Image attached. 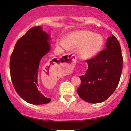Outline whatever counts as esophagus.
<instances>
[{
  "instance_id": "1",
  "label": "esophagus",
  "mask_w": 131,
  "mask_h": 131,
  "mask_svg": "<svg viewBox=\"0 0 131 131\" xmlns=\"http://www.w3.org/2000/svg\"><path fill=\"white\" fill-rule=\"evenodd\" d=\"M76 63V56L73 54H68L60 58L58 67L62 68L63 71H70L73 68Z\"/></svg>"
}]
</instances>
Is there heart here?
<instances>
[{
  "label": "heart",
  "instance_id": "b5f03b06",
  "mask_svg": "<svg viewBox=\"0 0 131 131\" xmlns=\"http://www.w3.org/2000/svg\"><path fill=\"white\" fill-rule=\"evenodd\" d=\"M104 38L100 34L86 30L74 31L66 36L64 39L57 40L56 45L62 49H78L81 58H93L101 52L104 46Z\"/></svg>",
  "mask_w": 131,
  "mask_h": 131
}]
</instances>
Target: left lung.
<instances>
[{
	"label": "left lung",
	"mask_w": 131,
	"mask_h": 131,
	"mask_svg": "<svg viewBox=\"0 0 131 131\" xmlns=\"http://www.w3.org/2000/svg\"><path fill=\"white\" fill-rule=\"evenodd\" d=\"M106 48L87 61L88 69L79 76L81 84L77 89L79 97L91 103L108 99L119 82L123 70V57L119 41L115 36L108 37Z\"/></svg>",
	"instance_id": "obj_1"
}]
</instances>
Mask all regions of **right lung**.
<instances>
[{
    "label": "right lung",
    "instance_id": "add662e5",
    "mask_svg": "<svg viewBox=\"0 0 131 131\" xmlns=\"http://www.w3.org/2000/svg\"><path fill=\"white\" fill-rule=\"evenodd\" d=\"M50 36L40 26L28 30L18 40L10 57L11 79L18 94L28 103L42 105L49 103L38 90L39 64L46 60L45 55L50 51ZM52 60L47 61L41 68L42 74H49L53 70Z\"/></svg>",
    "mask_w": 131,
    "mask_h": 131
}]
</instances>
